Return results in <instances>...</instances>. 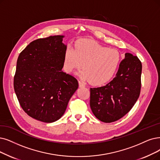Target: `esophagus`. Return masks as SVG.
<instances>
[{
  "label": "esophagus",
  "instance_id": "34e87169",
  "mask_svg": "<svg viewBox=\"0 0 160 160\" xmlns=\"http://www.w3.org/2000/svg\"><path fill=\"white\" fill-rule=\"evenodd\" d=\"M79 87H85V85L81 81H79Z\"/></svg>",
  "mask_w": 160,
  "mask_h": 160
}]
</instances>
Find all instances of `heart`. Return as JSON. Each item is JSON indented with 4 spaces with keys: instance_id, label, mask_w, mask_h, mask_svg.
I'll return each mask as SVG.
<instances>
[{
    "instance_id": "1",
    "label": "heart",
    "mask_w": 160,
    "mask_h": 160,
    "mask_svg": "<svg viewBox=\"0 0 160 160\" xmlns=\"http://www.w3.org/2000/svg\"><path fill=\"white\" fill-rule=\"evenodd\" d=\"M121 56L116 49L108 48L98 43L82 40L76 44L75 49L68 47L64 54V68L72 73L81 68L79 73L82 79L94 85L109 81L116 73Z\"/></svg>"
}]
</instances>
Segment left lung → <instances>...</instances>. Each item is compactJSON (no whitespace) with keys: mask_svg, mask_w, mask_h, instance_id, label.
<instances>
[{"mask_svg":"<svg viewBox=\"0 0 160 160\" xmlns=\"http://www.w3.org/2000/svg\"><path fill=\"white\" fill-rule=\"evenodd\" d=\"M141 73L138 57L125 53L113 80L105 86L91 88L90 106L95 117L112 123L128 113L139 97Z\"/></svg>","mask_w":160,"mask_h":160,"instance_id":"1","label":"left lung"}]
</instances>
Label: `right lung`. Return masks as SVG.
<instances>
[{"label":"right lung","mask_w":160,"mask_h":160,"mask_svg":"<svg viewBox=\"0 0 160 160\" xmlns=\"http://www.w3.org/2000/svg\"><path fill=\"white\" fill-rule=\"evenodd\" d=\"M63 35L32 41L18 56L14 88L28 116L44 123L58 120L78 88L74 77L62 71L67 46Z\"/></svg>","instance_id":"1"}]
</instances>
